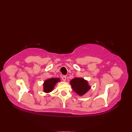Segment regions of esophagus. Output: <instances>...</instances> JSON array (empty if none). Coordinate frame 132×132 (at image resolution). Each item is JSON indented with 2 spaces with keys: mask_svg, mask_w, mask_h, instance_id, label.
Returning a JSON list of instances; mask_svg holds the SVG:
<instances>
[{
  "mask_svg": "<svg viewBox=\"0 0 132 132\" xmlns=\"http://www.w3.org/2000/svg\"><path fill=\"white\" fill-rule=\"evenodd\" d=\"M62 79L64 82H65V81L66 80V76H65V75H63V76L62 77Z\"/></svg>",
  "mask_w": 132,
  "mask_h": 132,
  "instance_id": "esophagus-1",
  "label": "esophagus"
}]
</instances>
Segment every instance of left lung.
Here are the masks:
<instances>
[{
    "mask_svg": "<svg viewBox=\"0 0 132 132\" xmlns=\"http://www.w3.org/2000/svg\"><path fill=\"white\" fill-rule=\"evenodd\" d=\"M70 84L72 89L79 96H83L91 88L88 81L83 78L75 77L70 80Z\"/></svg>",
    "mask_w": 132,
    "mask_h": 132,
    "instance_id": "obj_1",
    "label": "left lung"
}]
</instances>
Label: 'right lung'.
<instances>
[{
	"label": "right lung",
	"instance_id": "1",
	"mask_svg": "<svg viewBox=\"0 0 132 132\" xmlns=\"http://www.w3.org/2000/svg\"><path fill=\"white\" fill-rule=\"evenodd\" d=\"M59 78H52L45 80L43 83V91L45 93H49L54 89L56 84L60 82Z\"/></svg>",
	"mask_w": 132,
	"mask_h": 132
}]
</instances>
